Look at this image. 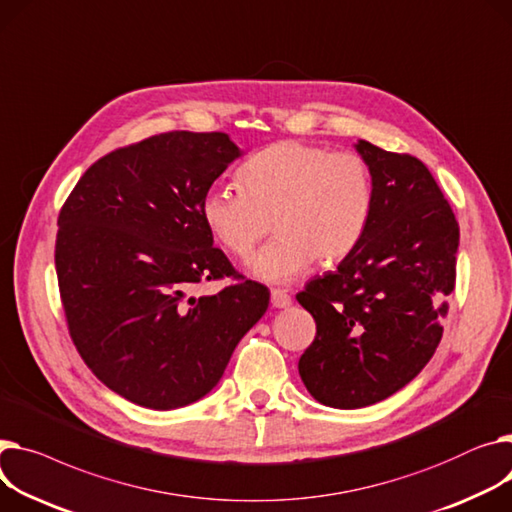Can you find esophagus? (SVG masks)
<instances>
[{"instance_id": "34e87169", "label": "esophagus", "mask_w": 512, "mask_h": 512, "mask_svg": "<svg viewBox=\"0 0 512 512\" xmlns=\"http://www.w3.org/2000/svg\"><path fill=\"white\" fill-rule=\"evenodd\" d=\"M271 304H274L276 309H286V306L292 304V298L286 290L276 288V290H271Z\"/></svg>"}]
</instances>
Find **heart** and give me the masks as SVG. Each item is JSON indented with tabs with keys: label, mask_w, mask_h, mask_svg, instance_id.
<instances>
[{
	"label": "heart",
	"mask_w": 512,
	"mask_h": 512,
	"mask_svg": "<svg viewBox=\"0 0 512 512\" xmlns=\"http://www.w3.org/2000/svg\"><path fill=\"white\" fill-rule=\"evenodd\" d=\"M240 189L212 187L201 218L216 241L247 259L274 222L276 238L251 261L263 282L286 284L317 261L348 259L366 234L374 185L368 162L356 152L286 140L271 144L238 168Z\"/></svg>",
	"instance_id": "obj_1"
}]
</instances>
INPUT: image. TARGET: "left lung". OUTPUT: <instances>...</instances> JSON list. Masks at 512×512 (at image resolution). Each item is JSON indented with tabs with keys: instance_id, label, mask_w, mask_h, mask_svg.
<instances>
[{
	"instance_id": "8db88e82",
	"label": "left lung",
	"mask_w": 512,
	"mask_h": 512,
	"mask_svg": "<svg viewBox=\"0 0 512 512\" xmlns=\"http://www.w3.org/2000/svg\"><path fill=\"white\" fill-rule=\"evenodd\" d=\"M374 185L358 249L313 278L296 300L317 323L298 360L304 387L323 405L356 410L387 399L428 364L455 290L459 224L426 164L356 144Z\"/></svg>"
}]
</instances>
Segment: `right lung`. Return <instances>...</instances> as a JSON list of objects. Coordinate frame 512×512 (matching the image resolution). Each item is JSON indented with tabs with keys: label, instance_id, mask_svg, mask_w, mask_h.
I'll use <instances>...</instances> for the list:
<instances>
[{
	"label": "right lung",
	"instance_id": "right-lung-1",
	"mask_svg": "<svg viewBox=\"0 0 512 512\" xmlns=\"http://www.w3.org/2000/svg\"><path fill=\"white\" fill-rule=\"evenodd\" d=\"M241 150L222 131H168L96 160L59 212L55 269L67 329L111 391L150 410L208 395L269 290L214 247L201 199ZM232 277L212 297L201 281Z\"/></svg>",
	"mask_w": 512,
	"mask_h": 512
}]
</instances>
